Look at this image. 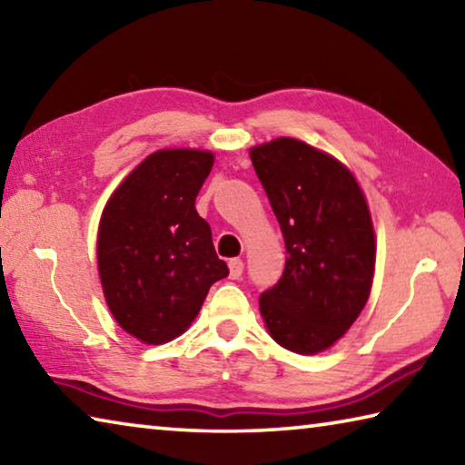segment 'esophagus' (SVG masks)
Returning a JSON list of instances; mask_svg holds the SVG:
<instances>
[{
  "label": "esophagus",
  "instance_id": "34e87169",
  "mask_svg": "<svg viewBox=\"0 0 465 465\" xmlns=\"http://www.w3.org/2000/svg\"><path fill=\"white\" fill-rule=\"evenodd\" d=\"M242 272H243V262L240 261V258H232V261H230V277L240 279Z\"/></svg>",
  "mask_w": 465,
  "mask_h": 465
}]
</instances>
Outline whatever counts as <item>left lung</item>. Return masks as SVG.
<instances>
[{"mask_svg": "<svg viewBox=\"0 0 465 465\" xmlns=\"http://www.w3.org/2000/svg\"><path fill=\"white\" fill-rule=\"evenodd\" d=\"M250 157L287 250L285 271L258 305L274 341L313 355L365 308L375 266L371 215L351 172L303 141L274 139Z\"/></svg>", "mask_w": 465, "mask_h": 465, "instance_id": "left-lung-1", "label": "left lung"}]
</instances>
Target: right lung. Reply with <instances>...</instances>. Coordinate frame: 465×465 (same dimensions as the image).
Listing matches in <instances>:
<instances>
[{"mask_svg": "<svg viewBox=\"0 0 465 465\" xmlns=\"http://www.w3.org/2000/svg\"><path fill=\"white\" fill-rule=\"evenodd\" d=\"M213 153L162 149L110 196L98 230V269L110 312L147 344L183 334L209 287L230 274L194 199Z\"/></svg>", "mask_w": 465, "mask_h": 465, "instance_id": "1", "label": "right lung"}]
</instances>
